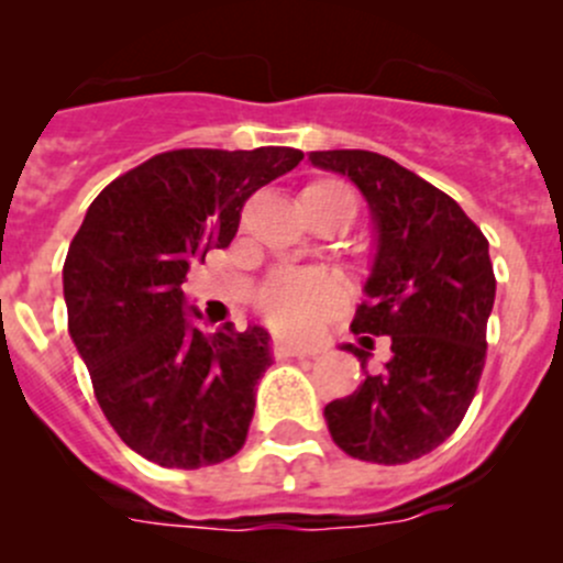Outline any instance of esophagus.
I'll return each mask as SVG.
<instances>
[{"instance_id": "1", "label": "esophagus", "mask_w": 563, "mask_h": 563, "mask_svg": "<svg viewBox=\"0 0 563 563\" xmlns=\"http://www.w3.org/2000/svg\"><path fill=\"white\" fill-rule=\"evenodd\" d=\"M275 356H277V360H291V356H313V351L299 349V345L286 343V340H277V343H275Z\"/></svg>"}]
</instances>
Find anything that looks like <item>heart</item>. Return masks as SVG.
Instances as JSON below:
<instances>
[{"mask_svg":"<svg viewBox=\"0 0 563 563\" xmlns=\"http://www.w3.org/2000/svg\"><path fill=\"white\" fill-rule=\"evenodd\" d=\"M345 294V283L332 272H286L266 291L264 310L280 332L313 334Z\"/></svg>","mask_w":563,"mask_h":563,"instance_id":"b5f03b06","label":"heart"}]
</instances>
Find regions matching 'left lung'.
<instances>
[{"mask_svg": "<svg viewBox=\"0 0 563 563\" xmlns=\"http://www.w3.org/2000/svg\"><path fill=\"white\" fill-rule=\"evenodd\" d=\"M308 161L349 176L367 201L376 253L351 329L391 338L384 371L329 402L323 419L345 455L411 463L444 444L474 400L496 299L487 240L457 201L389 157L329 150ZM365 349L343 345L367 373Z\"/></svg>", "mask_w": 563, "mask_h": 563, "instance_id": "1", "label": "left lung"}]
</instances>
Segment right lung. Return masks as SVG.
Masks as SVG:
<instances>
[{"label":"right lung","instance_id":"add662e5","mask_svg":"<svg viewBox=\"0 0 563 563\" xmlns=\"http://www.w3.org/2000/svg\"><path fill=\"white\" fill-rule=\"evenodd\" d=\"M291 146L174 150L100 192L67 250V329L119 439L163 468H201L242 450L269 332L198 327L192 261L229 247L258 187L299 166Z\"/></svg>","mask_w":563,"mask_h":563}]
</instances>
